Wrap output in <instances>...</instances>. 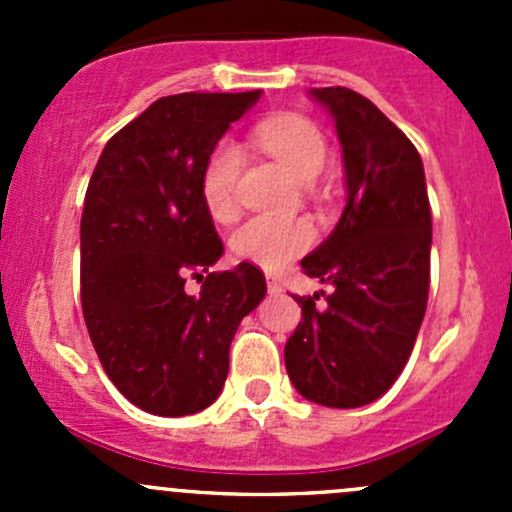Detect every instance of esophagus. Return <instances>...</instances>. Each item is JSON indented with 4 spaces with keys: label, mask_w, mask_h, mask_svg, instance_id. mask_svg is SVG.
<instances>
[{
    "label": "esophagus",
    "mask_w": 512,
    "mask_h": 512,
    "mask_svg": "<svg viewBox=\"0 0 512 512\" xmlns=\"http://www.w3.org/2000/svg\"><path fill=\"white\" fill-rule=\"evenodd\" d=\"M265 280H267V289H270V294H277V292H280V282H277V277L275 275H267L265 277Z\"/></svg>",
    "instance_id": "esophagus-1"
}]
</instances>
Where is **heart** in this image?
<instances>
[{
  "label": "heart",
  "instance_id": "b5f03b06",
  "mask_svg": "<svg viewBox=\"0 0 512 512\" xmlns=\"http://www.w3.org/2000/svg\"><path fill=\"white\" fill-rule=\"evenodd\" d=\"M257 141L302 183H312L327 163L322 131L302 116H277L262 123L257 128ZM240 170V146L232 141L218 143L200 175V195L215 220H230L235 215ZM312 240L314 230L304 220L250 218L232 232L230 247L240 260L275 270L302 255Z\"/></svg>",
  "mask_w": 512,
  "mask_h": 512
}]
</instances>
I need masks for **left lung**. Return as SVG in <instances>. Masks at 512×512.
<instances>
[{
    "instance_id": "left-lung-1",
    "label": "left lung",
    "mask_w": 512,
    "mask_h": 512,
    "mask_svg": "<svg viewBox=\"0 0 512 512\" xmlns=\"http://www.w3.org/2000/svg\"><path fill=\"white\" fill-rule=\"evenodd\" d=\"M309 96L334 118L347 173V208L302 260L332 287L327 304L297 297L302 322L285 366L304 399L356 409L391 389L421 329L431 280V205L414 143L369 98L344 86Z\"/></svg>"
}]
</instances>
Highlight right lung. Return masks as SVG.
I'll return each mask as SVG.
<instances>
[{"mask_svg":"<svg viewBox=\"0 0 512 512\" xmlns=\"http://www.w3.org/2000/svg\"><path fill=\"white\" fill-rule=\"evenodd\" d=\"M262 91L158 98L103 148L81 215V307L103 371L138 409L188 416L223 391L230 342L265 299L250 262L210 272L223 242L200 175ZM201 282L198 295L184 280Z\"/></svg>","mask_w":512,"mask_h":512,"instance_id":"right-lung-1","label":"right lung"}]
</instances>
